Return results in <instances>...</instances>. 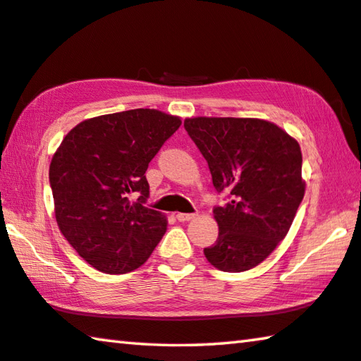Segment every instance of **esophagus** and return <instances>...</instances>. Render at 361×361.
Listing matches in <instances>:
<instances>
[{
    "label": "esophagus",
    "instance_id": "34e87169",
    "mask_svg": "<svg viewBox=\"0 0 361 361\" xmlns=\"http://www.w3.org/2000/svg\"><path fill=\"white\" fill-rule=\"evenodd\" d=\"M192 218H194L192 213H176V219L181 223L189 221V219H192Z\"/></svg>",
    "mask_w": 361,
    "mask_h": 361
}]
</instances>
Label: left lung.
<instances>
[{"label":"left lung","mask_w":361,"mask_h":361,"mask_svg":"<svg viewBox=\"0 0 361 361\" xmlns=\"http://www.w3.org/2000/svg\"><path fill=\"white\" fill-rule=\"evenodd\" d=\"M185 129L209 162L213 186L229 202L213 209L218 239L204 250L212 266L243 272L285 239L305 192L299 143L256 118H188Z\"/></svg>","instance_id":"left-lung-1"}]
</instances>
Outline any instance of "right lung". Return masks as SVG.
<instances>
[{
  "label": "right lung",
  "mask_w": 361,
  "mask_h": 361,
  "mask_svg": "<svg viewBox=\"0 0 361 361\" xmlns=\"http://www.w3.org/2000/svg\"><path fill=\"white\" fill-rule=\"evenodd\" d=\"M180 126L178 116L149 108L103 114L79 122L54 152L49 181L59 229L97 271H135L166 234V215L143 205L145 173ZM132 192H140L137 203Z\"/></svg>",
  "instance_id": "obj_1"
}]
</instances>
